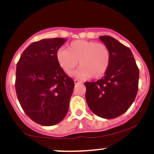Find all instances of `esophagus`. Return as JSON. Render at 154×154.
I'll return each mask as SVG.
<instances>
[{
  "instance_id": "1",
  "label": "esophagus",
  "mask_w": 154,
  "mask_h": 154,
  "mask_svg": "<svg viewBox=\"0 0 154 154\" xmlns=\"http://www.w3.org/2000/svg\"><path fill=\"white\" fill-rule=\"evenodd\" d=\"M74 83H75V84H79V83H81L82 82L81 81H79V80L75 79L74 80Z\"/></svg>"
}]
</instances>
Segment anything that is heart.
I'll list each match as a JSON object with an SVG mask.
<instances>
[{
    "instance_id": "b5f03b06",
    "label": "heart",
    "mask_w": 154,
    "mask_h": 154,
    "mask_svg": "<svg viewBox=\"0 0 154 154\" xmlns=\"http://www.w3.org/2000/svg\"><path fill=\"white\" fill-rule=\"evenodd\" d=\"M59 64L65 73L71 74L79 64L76 75L79 78L97 79L108 70L111 62L109 48L102 43L78 40L71 42L68 50L60 49L57 54Z\"/></svg>"
}]
</instances>
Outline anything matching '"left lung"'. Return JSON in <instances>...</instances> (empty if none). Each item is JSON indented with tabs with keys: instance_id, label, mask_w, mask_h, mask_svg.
Listing matches in <instances>:
<instances>
[{
	"instance_id": "left-lung-1",
	"label": "left lung",
	"mask_w": 154,
	"mask_h": 154,
	"mask_svg": "<svg viewBox=\"0 0 154 154\" xmlns=\"http://www.w3.org/2000/svg\"><path fill=\"white\" fill-rule=\"evenodd\" d=\"M109 48L111 62L102 79L85 82V99L94 114L112 119L130 108L138 90L139 69L130 48L109 35L99 37Z\"/></svg>"
}]
</instances>
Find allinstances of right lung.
<instances>
[{
    "mask_svg": "<svg viewBox=\"0 0 154 154\" xmlns=\"http://www.w3.org/2000/svg\"><path fill=\"white\" fill-rule=\"evenodd\" d=\"M66 41L62 38L33 42L20 57L16 68L15 90L19 102L33 121L44 126L56 125L69 111L74 82L57 59Z\"/></svg>",
    "mask_w": 154,
    "mask_h": 154,
    "instance_id": "right-lung-1",
    "label": "right lung"
}]
</instances>
